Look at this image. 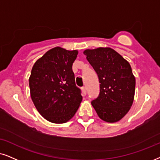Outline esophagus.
I'll return each instance as SVG.
<instances>
[{
  "label": "esophagus",
  "instance_id": "esophagus-1",
  "mask_svg": "<svg viewBox=\"0 0 160 160\" xmlns=\"http://www.w3.org/2000/svg\"><path fill=\"white\" fill-rule=\"evenodd\" d=\"M82 94H83L84 95L86 94L87 91H86V86H83V87H82Z\"/></svg>",
  "mask_w": 160,
  "mask_h": 160
}]
</instances>
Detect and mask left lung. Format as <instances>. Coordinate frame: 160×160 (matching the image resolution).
Listing matches in <instances>:
<instances>
[{"instance_id":"1","label":"left lung","mask_w":160,"mask_h":160,"mask_svg":"<svg viewBox=\"0 0 160 160\" xmlns=\"http://www.w3.org/2000/svg\"><path fill=\"white\" fill-rule=\"evenodd\" d=\"M98 74L100 94L92 105L101 120L107 122L120 120L134 102L136 80L129 62L115 50L99 47L83 52Z\"/></svg>"}]
</instances>
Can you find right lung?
<instances>
[{
    "label": "right lung",
    "instance_id": "obj_1",
    "mask_svg": "<svg viewBox=\"0 0 160 160\" xmlns=\"http://www.w3.org/2000/svg\"><path fill=\"white\" fill-rule=\"evenodd\" d=\"M78 54V50L54 47L32 68L29 83L32 102L40 115L51 122H68L81 103V92L72 71Z\"/></svg>",
    "mask_w": 160,
    "mask_h": 160
}]
</instances>
